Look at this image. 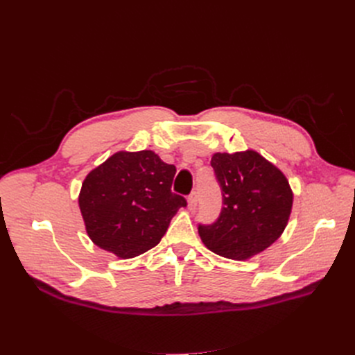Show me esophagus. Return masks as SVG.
I'll use <instances>...</instances> for the list:
<instances>
[{"label": "esophagus", "mask_w": 355, "mask_h": 355, "mask_svg": "<svg viewBox=\"0 0 355 355\" xmlns=\"http://www.w3.org/2000/svg\"><path fill=\"white\" fill-rule=\"evenodd\" d=\"M197 201H198V193H197V191H193V193L189 196V209H190V210H196V209H197Z\"/></svg>", "instance_id": "esophagus-1"}]
</instances>
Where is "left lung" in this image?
<instances>
[{
  "label": "left lung",
  "instance_id": "1",
  "mask_svg": "<svg viewBox=\"0 0 355 355\" xmlns=\"http://www.w3.org/2000/svg\"><path fill=\"white\" fill-rule=\"evenodd\" d=\"M211 166L223 207L211 225H198L204 245L237 260L269 248L285 230L292 209L286 177L254 151L217 153Z\"/></svg>",
  "mask_w": 355,
  "mask_h": 355
}]
</instances>
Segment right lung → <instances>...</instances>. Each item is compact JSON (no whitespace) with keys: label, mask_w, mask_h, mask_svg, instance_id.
I'll list each match as a JSON object with an SVG mask.
<instances>
[{"label":"right lung","mask_w":355,"mask_h":355,"mask_svg":"<svg viewBox=\"0 0 355 355\" xmlns=\"http://www.w3.org/2000/svg\"><path fill=\"white\" fill-rule=\"evenodd\" d=\"M175 166L153 151L116 153L90 171L79 207L93 243L129 259L155 248L187 200L171 191Z\"/></svg>","instance_id":"obj_1"}]
</instances>
